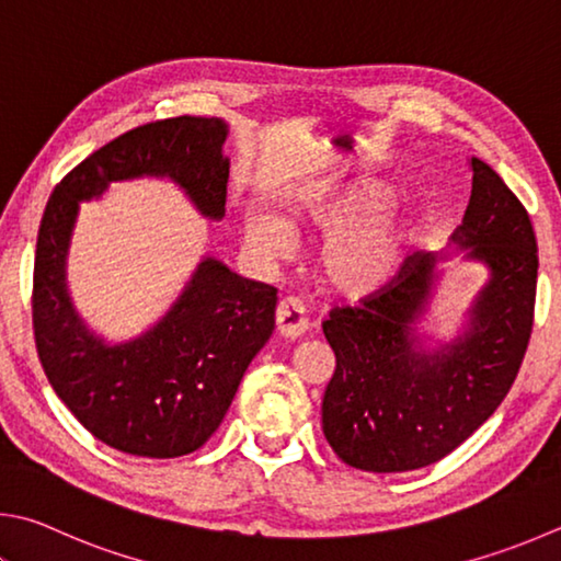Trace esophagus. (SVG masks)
<instances>
[{"label":"esophagus","mask_w":561,"mask_h":561,"mask_svg":"<svg viewBox=\"0 0 561 561\" xmlns=\"http://www.w3.org/2000/svg\"><path fill=\"white\" fill-rule=\"evenodd\" d=\"M274 319H277V331L279 335H284V339H299V335L309 329L307 311H304L301 301L294 297H284L277 304V313H274Z\"/></svg>","instance_id":"esophagus-1"}]
</instances>
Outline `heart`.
Segmentation results:
<instances>
[{"label":"heart","instance_id":"b5f03b06","mask_svg":"<svg viewBox=\"0 0 561 561\" xmlns=\"http://www.w3.org/2000/svg\"><path fill=\"white\" fill-rule=\"evenodd\" d=\"M382 203L385 193L373 183L313 193L291 203L284 222L250 216L245 242L262 260H282L291 250L294 230H333L319 252L321 279L341 297H368L392 277L407 240L400 222L365 220Z\"/></svg>","mask_w":561,"mask_h":561}]
</instances>
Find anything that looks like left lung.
I'll return each mask as SVG.
<instances>
[{
  "label": "left lung",
  "mask_w": 561,
  "mask_h": 561,
  "mask_svg": "<svg viewBox=\"0 0 561 561\" xmlns=\"http://www.w3.org/2000/svg\"><path fill=\"white\" fill-rule=\"evenodd\" d=\"M454 240L491 267L471 329L442 351H414L412 321L434 282V254L414 252L390 282L323 321L335 353L321 420L331 449L360 471L400 473L461 446L511 390L535 321L537 240L520 198L481 159Z\"/></svg>",
  "instance_id": "1"
}]
</instances>
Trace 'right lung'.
<instances>
[{
	"instance_id": "obj_1",
	"label": "right lung",
	"mask_w": 561,
	"mask_h": 561,
	"mask_svg": "<svg viewBox=\"0 0 561 561\" xmlns=\"http://www.w3.org/2000/svg\"><path fill=\"white\" fill-rule=\"evenodd\" d=\"M226 122L171 117L125 131L64 176L41 218L32 316L38 360L76 420L112 449L176 458L206 444L270 341L277 289L203 260L179 301L139 339L107 345L78 319L66 254L78 203L112 181L169 176L208 218L226 216Z\"/></svg>"
}]
</instances>
